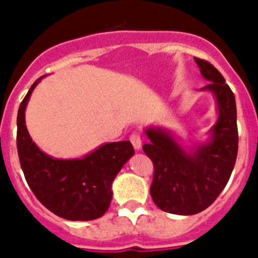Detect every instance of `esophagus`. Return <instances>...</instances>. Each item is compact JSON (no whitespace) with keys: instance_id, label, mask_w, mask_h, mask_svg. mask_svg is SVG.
<instances>
[{"instance_id":"obj_1","label":"esophagus","mask_w":258,"mask_h":258,"mask_svg":"<svg viewBox=\"0 0 258 258\" xmlns=\"http://www.w3.org/2000/svg\"><path fill=\"white\" fill-rule=\"evenodd\" d=\"M131 142H132V145H133L134 150H137V151H140V150L142 149V141H141V137L138 133L132 134Z\"/></svg>"}]
</instances>
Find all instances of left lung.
Instances as JSON below:
<instances>
[{
    "mask_svg": "<svg viewBox=\"0 0 258 258\" xmlns=\"http://www.w3.org/2000/svg\"><path fill=\"white\" fill-rule=\"evenodd\" d=\"M208 85L200 92L213 95L217 121L206 142L186 145L164 126H147L150 142L143 151L154 163L151 197L161 211L191 216L208 208L229 182L238 155V126L234 93L211 63L195 58Z\"/></svg>",
    "mask_w": 258,
    "mask_h": 258,
    "instance_id": "1",
    "label": "left lung"
}]
</instances>
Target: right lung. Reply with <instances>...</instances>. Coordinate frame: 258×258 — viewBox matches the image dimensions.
Masks as SVG:
<instances>
[{
    "mask_svg": "<svg viewBox=\"0 0 258 258\" xmlns=\"http://www.w3.org/2000/svg\"><path fill=\"white\" fill-rule=\"evenodd\" d=\"M36 80L19 106L17 146L20 165L32 192L50 212L70 221L102 217L112 200V182L134 149L129 141L103 143L76 159L45 154L32 141L26 125V108Z\"/></svg>",
    "mask_w": 258,
    "mask_h": 258,
    "instance_id": "1",
    "label": "right lung"
}]
</instances>
